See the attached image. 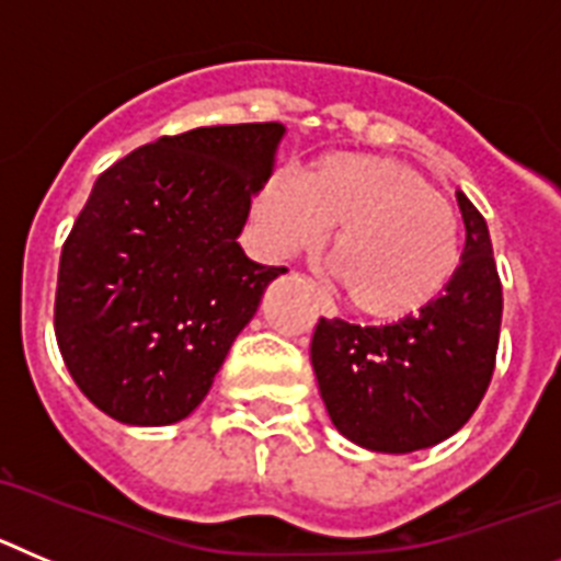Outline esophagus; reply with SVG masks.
I'll return each mask as SVG.
<instances>
[{"mask_svg":"<svg viewBox=\"0 0 561 561\" xmlns=\"http://www.w3.org/2000/svg\"><path fill=\"white\" fill-rule=\"evenodd\" d=\"M319 313H321V316H328V319H330V316L335 313V310H333V305H330V299H328V296H319Z\"/></svg>","mask_w":561,"mask_h":561,"instance_id":"1","label":"esophagus"}]
</instances>
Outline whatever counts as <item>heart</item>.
<instances>
[{
	"instance_id": "1",
	"label": "heart",
	"mask_w": 561,
	"mask_h": 561,
	"mask_svg": "<svg viewBox=\"0 0 561 561\" xmlns=\"http://www.w3.org/2000/svg\"><path fill=\"white\" fill-rule=\"evenodd\" d=\"M253 217L276 253H308L335 231L330 279L355 313L383 324L432 308L462 262L457 208L412 165L381 154H328L299 183L274 174Z\"/></svg>"
}]
</instances>
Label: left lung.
Wrapping results in <instances>:
<instances>
[{
    "label": "left lung",
    "instance_id": "obj_1",
    "mask_svg": "<svg viewBox=\"0 0 561 561\" xmlns=\"http://www.w3.org/2000/svg\"><path fill=\"white\" fill-rule=\"evenodd\" d=\"M466 248L449 290L407 321L319 319L310 362L333 426L369 451L409 455L451 437L491 383L503 285L483 214L457 192Z\"/></svg>",
    "mask_w": 561,
    "mask_h": 561
}]
</instances>
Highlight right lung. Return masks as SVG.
<instances>
[{"label": "right lung", "instance_id": "add662e5", "mask_svg": "<svg viewBox=\"0 0 561 561\" xmlns=\"http://www.w3.org/2000/svg\"><path fill=\"white\" fill-rule=\"evenodd\" d=\"M282 124L199 126L110 165L61 248L56 339L72 381L129 426L203 403L265 287L287 267L237 237L274 172Z\"/></svg>", "mask_w": 561, "mask_h": 561}]
</instances>
